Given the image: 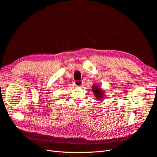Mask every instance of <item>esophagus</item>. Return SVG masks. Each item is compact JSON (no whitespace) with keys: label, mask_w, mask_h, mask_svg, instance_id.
Segmentation results:
<instances>
[{"label":"esophagus","mask_w":157,"mask_h":157,"mask_svg":"<svg viewBox=\"0 0 157 157\" xmlns=\"http://www.w3.org/2000/svg\"><path fill=\"white\" fill-rule=\"evenodd\" d=\"M82 83H83V82L82 81H80V80H78V81H77V80H76V81L74 82V84L75 85V86H81L82 85Z\"/></svg>","instance_id":"esophagus-1"}]
</instances>
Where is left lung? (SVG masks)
Masks as SVG:
<instances>
[{"mask_svg": "<svg viewBox=\"0 0 157 157\" xmlns=\"http://www.w3.org/2000/svg\"><path fill=\"white\" fill-rule=\"evenodd\" d=\"M93 93L94 95H95V97L97 98V100H101L103 97V90L102 89H101L98 86H93Z\"/></svg>", "mask_w": 157, "mask_h": 157, "instance_id": "8db88e82", "label": "left lung"}]
</instances>
